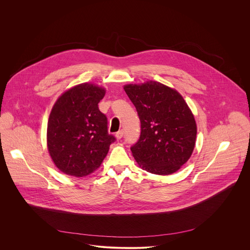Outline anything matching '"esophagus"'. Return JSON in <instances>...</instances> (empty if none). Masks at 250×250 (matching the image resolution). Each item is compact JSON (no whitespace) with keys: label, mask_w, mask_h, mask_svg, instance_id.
<instances>
[{"label":"esophagus","mask_w":250,"mask_h":250,"mask_svg":"<svg viewBox=\"0 0 250 250\" xmlns=\"http://www.w3.org/2000/svg\"><path fill=\"white\" fill-rule=\"evenodd\" d=\"M123 134H124L123 130H120V131H118V132L115 134V138H116L117 140H120V139L123 137Z\"/></svg>","instance_id":"esophagus-1"}]
</instances>
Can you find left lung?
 I'll return each instance as SVG.
<instances>
[{
  "instance_id": "1",
  "label": "left lung",
  "mask_w": 250,
  "mask_h": 250,
  "mask_svg": "<svg viewBox=\"0 0 250 250\" xmlns=\"http://www.w3.org/2000/svg\"><path fill=\"white\" fill-rule=\"evenodd\" d=\"M124 90L142 124L140 140L131 147L136 162L153 174L176 172L195 146L197 126L192 111L176 89L156 81L125 84Z\"/></svg>"
}]
</instances>
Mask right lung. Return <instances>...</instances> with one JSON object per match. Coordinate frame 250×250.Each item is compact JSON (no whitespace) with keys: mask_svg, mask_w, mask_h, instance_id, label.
I'll return each mask as SVG.
<instances>
[{"mask_svg":"<svg viewBox=\"0 0 250 250\" xmlns=\"http://www.w3.org/2000/svg\"><path fill=\"white\" fill-rule=\"evenodd\" d=\"M106 89L91 83L77 84L56 101L47 125V148L64 174L84 177L98 169L114 137L107 134L106 115L98 103Z\"/></svg>","mask_w":250,"mask_h":250,"instance_id":"1","label":"right lung"}]
</instances>
